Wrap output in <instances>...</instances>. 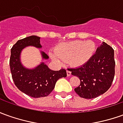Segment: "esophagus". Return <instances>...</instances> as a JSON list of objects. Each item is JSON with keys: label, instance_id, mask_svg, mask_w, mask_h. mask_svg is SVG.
<instances>
[{"label": "esophagus", "instance_id": "obj_1", "mask_svg": "<svg viewBox=\"0 0 123 123\" xmlns=\"http://www.w3.org/2000/svg\"><path fill=\"white\" fill-rule=\"evenodd\" d=\"M71 74H72L71 72H70V71H69V70H67V76H71Z\"/></svg>", "mask_w": 123, "mask_h": 123}]
</instances>
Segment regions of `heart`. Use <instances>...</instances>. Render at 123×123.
<instances>
[{
	"instance_id": "heart-1",
	"label": "heart",
	"mask_w": 123,
	"mask_h": 123,
	"mask_svg": "<svg viewBox=\"0 0 123 123\" xmlns=\"http://www.w3.org/2000/svg\"><path fill=\"white\" fill-rule=\"evenodd\" d=\"M95 50L96 45L92 41H74L59 45L55 49V55L51 56L57 62L69 61L72 66L78 67L88 62Z\"/></svg>"
}]
</instances>
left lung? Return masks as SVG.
<instances>
[{
	"label": "left lung",
	"mask_w": 123,
	"mask_h": 123,
	"mask_svg": "<svg viewBox=\"0 0 123 123\" xmlns=\"http://www.w3.org/2000/svg\"><path fill=\"white\" fill-rule=\"evenodd\" d=\"M115 68L114 49L103 42L88 62L69 69L80 80V86L74 88L76 94L84 98L91 99L105 93L113 82Z\"/></svg>",
	"instance_id": "obj_1"
}]
</instances>
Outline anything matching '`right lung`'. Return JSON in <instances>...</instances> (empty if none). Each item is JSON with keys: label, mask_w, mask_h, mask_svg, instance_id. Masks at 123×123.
Masks as SVG:
<instances>
[{"label": "right lung", "mask_w": 123, "mask_h": 123, "mask_svg": "<svg viewBox=\"0 0 123 123\" xmlns=\"http://www.w3.org/2000/svg\"><path fill=\"white\" fill-rule=\"evenodd\" d=\"M27 46L41 48L40 37L32 35L17 41L11 48L9 61L12 78L15 86L21 92L33 98L47 96L52 92L57 80L67 76L66 70H50L43 62L34 69H27L21 63L20 55L22 49ZM43 59H48L46 53L41 51Z\"/></svg>", "instance_id": "right-lung-1"}]
</instances>
